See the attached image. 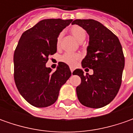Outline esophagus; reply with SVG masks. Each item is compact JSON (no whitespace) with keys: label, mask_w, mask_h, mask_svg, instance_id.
I'll list each match as a JSON object with an SVG mask.
<instances>
[{"label":"esophagus","mask_w":133,"mask_h":133,"mask_svg":"<svg viewBox=\"0 0 133 133\" xmlns=\"http://www.w3.org/2000/svg\"><path fill=\"white\" fill-rule=\"evenodd\" d=\"M70 70H71V72L72 73V72H73V71H74V69H73L72 67H70Z\"/></svg>","instance_id":"obj_1"}]
</instances>
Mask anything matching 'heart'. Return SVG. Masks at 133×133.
I'll return each instance as SVG.
<instances>
[{"label": "heart", "instance_id": "b5f03b06", "mask_svg": "<svg viewBox=\"0 0 133 133\" xmlns=\"http://www.w3.org/2000/svg\"><path fill=\"white\" fill-rule=\"evenodd\" d=\"M69 32L72 34L74 38L78 42H82L87 36V32L84 29L82 28L81 26H79L78 25H74L71 28L69 29ZM63 37V32H61L59 34L57 40H56V46L57 48L60 47L61 41ZM81 58V56L78 53H65L62 56H61L60 61L64 64H67L69 66H73Z\"/></svg>", "mask_w": 133, "mask_h": 133}]
</instances>
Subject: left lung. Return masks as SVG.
<instances>
[{
	"label": "left lung",
	"instance_id": "1",
	"mask_svg": "<svg viewBox=\"0 0 133 133\" xmlns=\"http://www.w3.org/2000/svg\"><path fill=\"white\" fill-rule=\"evenodd\" d=\"M72 24L81 26L89 35L87 55L81 66L93 70L92 75H84L81 69L73 72L81 79L76 87L78 98L85 107H103L115 98L120 89L124 68L122 46L115 34L97 21L77 19Z\"/></svg>",
	"mask_w": 133,
	"mask_h": 133
}]
</instances>
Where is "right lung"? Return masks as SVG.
Wrapping results in <instances>:
<instances>
[{
	"label": "right lung",
	"instance_id": "right-lung-1",
	"mask_svg": "<svg viewBox=\"0 0 133 133\" xmlns=\"http://www.w3.org/2000/svg\"><path fill=\"white\" fill-rule=\"evenodd\" d=\"M72 19H44L24 32L14 53V78L20 94L31 105L46 107L58 98L61 87L71 76L69 66L59 62L55 72L46 66L57 52L58 35Z\"/></svg>",
	"mask_w": 133,
	"mask_h": 133
}]
</instances>
